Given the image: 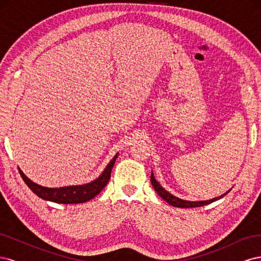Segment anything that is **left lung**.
I'll return each mask as SVG.
<instances>
[{"instance_id": "1", "label": "left lung", "mask_w": 261, "mask_h": 261, "mask_svg": "<svg viewBox=\"0 0 261 261\" xmlns=\"http://www.w3.org/2000/svg\"><path fill=\"white\" fill-rule=\"evenodd\" d=\"M151 184L153 186V188L155 189V192L158 193V195H159L162 199H164L165 201H167L168 203H170L171 206L173 207H177V208H195V207H201V206H206V204H209L213 201H216L220 198H222V197H224L228 192H226L225 194L221 195L219 197H216V198H212L210 200H202V201H187V200H183V199H179L177 198V197L173 196L172 194H170L169 192L165 191V189L158 183V181L155 180L154 176H153V173H151Z\"/></svg>"}]
</instances>
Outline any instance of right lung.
Returning <instances> with one entry per match:
<instances>
[{"label":"right lung","instance_id":"add662e5","mask_svg":"<svg viewBox=\"0 0 261 261\" xmlns=\"http://www.w3.org/2000/svg\"><path fill=\"white\" fill-rule=\"evenodd\" d=\"M117 154L118 153H116L113 159L110 161L105 171L102 172V174L97 179L84 185L66 186L60 188L43 187L41 185L34 183L33 180L29 179L25 174H23L19 168L18 169L23 181H25L31 191H33L38 197H40V198L58 203H83L94 198V197L106 187L110 177H111L112 168L115 163Z\"/></svg>","mask_w":261,"mask_h":261}]
</instances>
